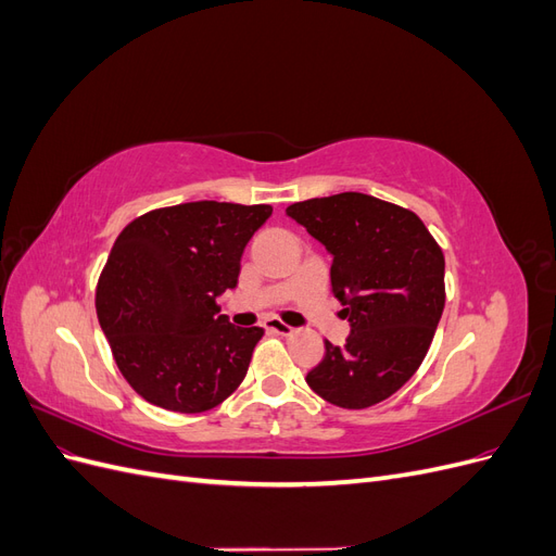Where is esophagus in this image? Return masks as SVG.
<instances>
[{
  "instance_id": "obj_1",
  "label": "esophagus",
  "mask_w": 556,
  "mask_h": 556,
  "mask_svg": "<svg viewBox=\"0 0 556 556\" xmlns=\"http://www.w3.org/2000/svg\"><path fill=\"white\" fill-rule=\"evenodd\" d=\"M264 329L271 331V333H278V336H290L294 331L290 325L280 323V319H276V317H268L266 323H264Z\"/></svg>"
}]
</instances>
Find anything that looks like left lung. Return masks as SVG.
<instances>
[{
	"label": "left lung",
	"mask_w": 556,
	"mask_h": 556,
	"mask_svg": "<svg viewBox=\"0 0 556 556\" xmlns=\"http://www.w3.org/2000/svg\"><path fill=\"white\" fill-rule=\"evenodd\" d=\"M288 215L331 252V292L350 323L306 382L339 408L390 399L425 362L445 308V257L419 217L362 192L296 201Z\"/></svg>",
	"instance_id": "1"
}]
</instances>
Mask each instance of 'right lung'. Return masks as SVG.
<instances>
[{
	"label": "right lung",
	"instance_id": "obj_1",
	"mask_svg": "<svg viewBox=\"0 0 556 556\" xmlns=\"http://www.w3.org/2000/svg\"><path fill=\"white\" fill-rule=\"evenodd\" d=\"M271 206L190 201L131 220L97 282V317L131 390L174 413L237 392L262 327H233L217 296L237 288L248 241Z\"/></svg>",
	"mask_w": 556,
	"mask_h": 556
}]
</instances>
